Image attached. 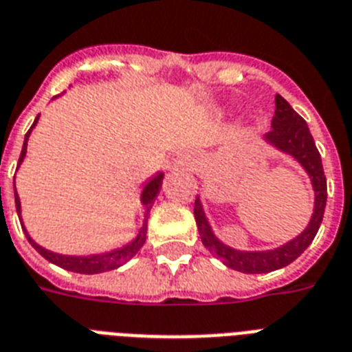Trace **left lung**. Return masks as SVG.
<instances>
[{"mask_svg":"<svg viewBox=\"0 0 352 352\" xmlns=\"http://www.w3.org/2000/svg\"><path fill=\"white\" fill-rule=\"evenodd\" d=\"M276 110L271 121V130L264 135V139L280 151H285L296 159L302 164L307 175L311 177V184L315 190V213L311 217V222L307 224L302 233L296 239L289 241L287 244L280 245L276 250L270 251H236L230 245L222 244L211 231L208 219H206L202 204L199 197L195 199V213L197 228L201 233V241L206 245V250L211 255L222 260L228 267L241 273H270V271L282 270L289 265L293 260L298 258L304 253L313 239L318 233V228L322 224L325 211V202H327V181L324 175V166H322V157H320L316 144L313 141L307 122L296 113L291 104L284 97L276 94L275 97Z\"/></svg>","mask_w":352,"mask_h":352,"instance_id":"obj_1","label":"left lung"}]
</instances>
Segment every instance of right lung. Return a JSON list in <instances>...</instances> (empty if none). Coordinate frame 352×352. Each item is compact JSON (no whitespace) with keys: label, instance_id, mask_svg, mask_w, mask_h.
Returning a JSON list of instances; mask_svg holds the SVG:
<instances>
[{"label":"right lung","instance_id":"1","mask_svg":"<svg viewBox=\"0 0 352 352\" xmlns=\"http://www.w3.org/2000/svg\"><path fill=\"white\" fill-rule=\"evenodd\" d=\"M39 117V116H37ZM37 117L34 124L30 126V130L27 131V135H25V142H23V150H21V155H19V162L18 166L23 162L25 159V153H27V141H28V135H30V131L32 128L36 126L37 122ZM162 173H157L146 186H144V190H142V195H141V202L144 204L146 208V215H144V224H142L141 231H139V235L126 244L124 248L121 250H116V251H110V253H102V255H90V256H68V255H57V253H52V251L45 250L41 248L39 244L28 236L27 230H25V226H21L23 230H25V235H27L28 242L34 245L37 250V253L41 256L48 260V262H52V264L59 265L63 270L67 271H74V273H82V275H97V273H104V271H111V270H117V267H121L122 264H126L128 260L131 256L135 255L137 251L141 250L144 242H146V230H148V215H150V210L151 206H153V201H155L157 193L161 190V184H162ZM14 197H16V211H18V215L21 217V204H19V197H18V191H16V186H14Z\"/></svg>","mask_w":352,"mask_h":352}]
</instances>
